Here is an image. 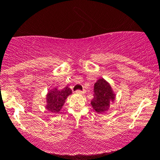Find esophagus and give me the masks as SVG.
I'll return each mask as SVG.
<instances>
[{
  "instance_id": "34e87169",
  "label": "esophagus",
  "mask_w": 160,
  "mask_h": 160,
  "mask_svg": "<svg viewBox=\"0 0 160 160\" xmlns=\"http://www.w3.org/2000/svg\"><path fill=\"white\" fill-rule=\"evenodd\" d=\"M75 93H76V94H84V93H85V91H84V90H76V91H75Z\"/></svg>"
}]
</instances>
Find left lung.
<instances>
[{"mask_svg": "<svg viewBox=\"0 0 160 160\" xmlns=\"http://www.w3.org/2000/svg\"><path fill=\"white\" fill-rule=\"evenodd\" d=\"M94 98L90 104L98 114L107 111L115 100V94L108 82L104 78H99L94 83Z\"/></svg>", "mask_w": 160, "mask_h": 160, "instance_id": "obj_1", "label": "left lung"}]
</instances>
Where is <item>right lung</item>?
<instances>
[{
  "label": "right lung",
  "mask_w": 160,
  "mask_h": 160,
  "mask_svg": "<svg viewBox=\"0 0 160 160\" xmlns=\"http://www.w3.org/2000/svg\"><path fill=\"white\" fill-rule=\"evenodd\" d=\"M71 94L72 90L68 87L62 90H58L56 87L50 90L46 94V108L50 112L58 113L62 108L68 96Z\"/></svg>",
  "instance_id": "right-lung-1"
}]
</instances>
